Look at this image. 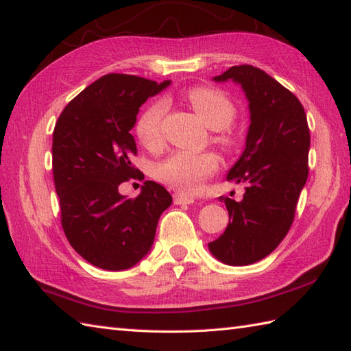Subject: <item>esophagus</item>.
<instances>
[{
	"instance_id": "34e87169",
	"label": "esophagus",
	"mask_w": 351,
	"mask_h": 351,
	"mask_svg": "<svg viewBox=\"0 0 351 351\" xmlns=\"http://www.w3.org/2000/svg\"><path fill=\"white\" fill-rule=\"evenodd\" d=\"M173 202L176 205H190V204L195 202V199H193L191 196L184 195V193H175V195H173Z\"/></svg>"
}]
</instances>
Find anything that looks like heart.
I'll return each instance as SVG.
<instances>
[{"label":"heart","mask_w":351,"mask_h":351,"mask_svg":"<svg viewBox=\"0 0 351 351\" xmlns=\"http://www.w3.org/2000/svg\"><path fill=\"white\" fill-rule=\"evenodd\" d=\"M187 99L197 116L208 128L219 131L215 140L221 146L232 149L237 138L225 128L232 123L237 110L226 95L211 87H196L189 92ZM166 113V101L156 99L141 111L136 122V136L147 147H154L161 141V125ZM219 167L217 156L210 152L193 154L176 152L156 164V180L182 193H195L202 187L204 181Z\"/></svg>","instance_id":"b5f03b06"}]
</instances>
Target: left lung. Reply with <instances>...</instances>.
<instances>
[{
	"instance_id": "left-lung-1",
	"label": "left lung",
	"mask_w": 351,
	"mask_h": 351,
	"mask_svg": "<svg viewBox=\"0 0 351 351\" xmlns=\"http://www.w3.org/2000/svg\"><path fill=\"white\" fill-rule=\"evenodd\" d=\"M213 80L241 86L250 125L244 151L228 171V181L244 184L245 193L240 202L219 197L229 225L208 249L223 264L249 265L270 255L293 225L308 180V121L288 88L250 64L232 66Z\"/></svg>"
}]
</instances>
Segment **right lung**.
<instances>
[{
  "label": "right lung",
  "mask_w": 351,
  "mask_h": 351,
  "mask_svg": "<svg viewBox=\"0 0 351 351\" xmlns=\"http://www.w3.org/2000/svg\"><path fill=\"white\" fill-rule=\"evenodd\" d=\"M170 81L108 73L86 87L62 111L52 134V171L62 226L78 255L110 271L128 270L154 244L170 193L154 181L128 199L119 185L136 178L130 132L147 98Z\"/></svg>",
  "instance_id": "right-lung-1"
}]
</instances>
